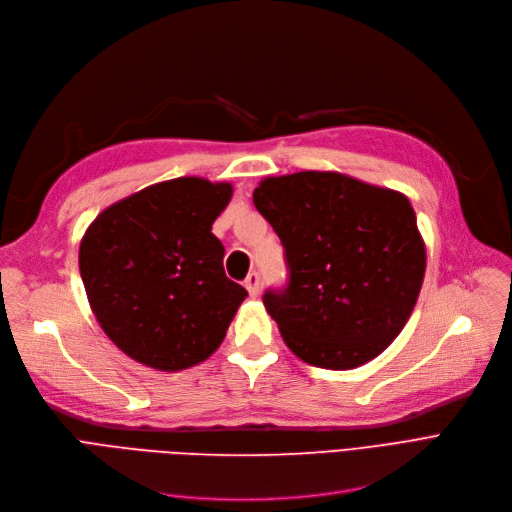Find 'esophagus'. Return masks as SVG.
Here are the masks:
<instances>
[{
  "label": "esophagus",
  "mask_w": 512,
  "mask_h": 512,
  "mask_svg": "<svg viewBox=\"0 0 512 512\" xmlns=\"http://www.w3.org/2000/svg\"><path fill=\"white\" fill-rule=\"evenodd\" d=\"M246 289H248V294H250L252 298H258V294H260V277H258V273H250V275H248V279H246Z\"/></svg>",
  "instance_id": "34e87169"
}]
</instances>
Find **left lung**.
I'll return each mask as SVG.
<instances>
[{"instance_id": "left-lung-1", "label": "left lung", "mask_w": 512, "mask_h": 512, "mask_svg": "<svg viewBox=\"0 0 512 512\" xmlns=\"http://www.w3.org/2000/svg\"><path fill=\"white\" fill-rule=\"evenodd\" d=\"M254 206L285 248L289 283L262 302L287 348L333 371L379 356L410 319L427 264L404 193L302 170L262 179Z\"/></svg>"}]
</instances>
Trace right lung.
<instances>
[{
  "instance_id": "1",
  "label": "right lung",
  "mask_w": 512,
  "mask_h": 512,
  "mask_svg": "<svg viewBox=\"0 0 512 512\" xmlns=\"http://www.w3.org/2000/svg\"><path fill=\"white\" fill-rule=\"evenodd\" d=\"M231 183L179 177L131 193L87 227L79 271L112 344L145 367L175 373L223 344L248 291L225 275L212 223Z\"/></svg>"
}]
</instances>
